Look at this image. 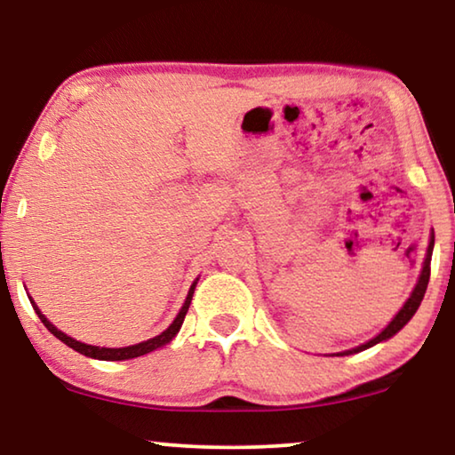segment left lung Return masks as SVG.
Instances as JSON below:
<instances>
[{"label":"left lung","instance_id":"left-lung-1","mask_svg":"<svg viewBox=\"0 0 455 455\" xmlns=\"http://www.w3.org/2000/svg\"><path fill=\"white\" fill-rule=\"evenodd\" d=\"M433 244H435V234L431 235V242H428V248H427V259H425V265H422V271H420L419 283H416L414 291H412V294H410V298L406 300V304H403V307H402L400 313H397V315L394 316V321H391L389 325L385 327L383 331L377 335V338H372L371 341H366V344L358 346V347H354V350H347V352H344V354H356V352H363V350H366V347H371V346L379 344V341L389 339L391 335H395L397 331H400V329H402L403 325H406V323H408L410 319H412L414 313H416V310H419V307H420L422 298H425V291H427V285H428V277H431ZM344 354H341V356H344Z\"/></svg>","mask_w":455,"mask_h":455}]
</instances>
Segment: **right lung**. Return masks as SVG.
Segmentation results:
<instances>
[{
	"label": "right lung",
	"instance_id": "obj_1",
	"mask_svg": "<svg viewBox=\"0 0 455 455\" xmlns=\"http://www.w3.org/2000/svg\"><path fill=\"white\" fill-rule=\"evenodd\" d=\"M195 285H196V282L190 285L188 298H186V302H184L182 310H180L176 319H173L172 325L167 327L164 333L157 335V338L147 339V341H140V344H136V346H128V347H99V346H89V344H83V341H76V339L68 338L66 333H61L58 327H53L52 323H49V321L45 319V315H41V310L36 308V304H35L33 300H30V304H33L35 313L39 315V319H41L43 325H45V327L49 329V331H52V333L55 335V338L64 341L66 346H70L72 350H76V352H80V354H84V356L97 358V360H130V358L145 356V354H148V352H155V350H157V347L165 346V344H170V341H172L173 338H176V333L180 331V327H182V323H184V319H186V313H188V307H190L192 294H195Z\"/></svg>",
	"mask_w": 455,
	"mask_h": 455
}]
</instances>
